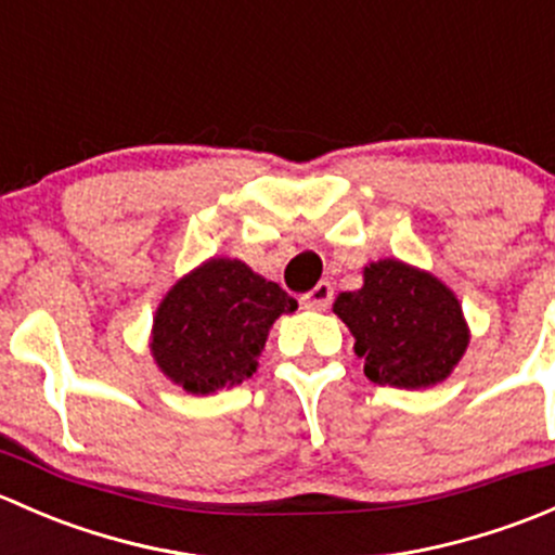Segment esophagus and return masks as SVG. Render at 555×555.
I'll use <instances>...</instances> for the list:
<instances>
[{
    "label": "esophagus",
    "mask_w": 555,
    "mask_h": 555,
    "mask_svg": "<svg viewBox=\"0 0 555 555\" xmlns=\"http://www.w3.org/2000/svg\"><path fill=\"white\" fill-rule=\"evenodd\" d=\"M300 300H304L306 309L327 311L330 304H333V284H330V282H319L317 287H313L311 293H306Z\"/></svg>",
    "instance_id": "1"
}]
</instances>
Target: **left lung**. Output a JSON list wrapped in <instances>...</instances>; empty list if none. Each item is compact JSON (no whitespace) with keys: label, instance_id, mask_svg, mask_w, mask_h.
Returning a JSON list of instances; mask_svg holds the SVG:
<instances>
[{"label":"left lung","instance_id":"1","mask_svg":"<svg viewBox=\"0 0 555 555\" xmlns=\"http://www.w3.org/2000/svg\"><path fill=\"white\" fill-rule=\"evenodd\" d=\"M365 284L340 293L333 311L354 335L373 384L427 389L451 376L469 344L456 295L433 273L400 260L365 266Z\"/></svg>","mask_w":555,"mask_h":555}]
</instances>
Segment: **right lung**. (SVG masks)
I'll return each instance as SVG.
<instances>
[{
	"instance_id": "add662e5",
	"label": "right lung",
	"mask_w": 555,
	"mask_h": 555,
	"mask_svg": "<svg viewBox=\"0 0 555 555\" xmlns=\"http://www.w3.org/2000/svg\"><path fill=\"white\" fill-rule=\"evenodd\" d=\"M298 300L242 260L211 257L160 300L153 319L155 362L190 395L236 386L257 371L271 324Z\"/></svg>"
}]
</instances>
